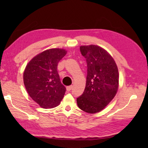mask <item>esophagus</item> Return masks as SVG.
Segmentation results:
<instances>
[{
    "instance_id": "obj_1",
    "label": "esophagus",
    "mask_w": 148,
    "mask_h": 148,
    "mask_svg": "<svg viewBox=\"0 0 148 148\" xmlns=\"http://www.w3.org/2000/svg\"><path fill=\"white\" fill-rule=\"evenodd\" d=\"M72 89V86H69L66 87V90L67 91H70Z\"/></svg>"
}]
</instances>
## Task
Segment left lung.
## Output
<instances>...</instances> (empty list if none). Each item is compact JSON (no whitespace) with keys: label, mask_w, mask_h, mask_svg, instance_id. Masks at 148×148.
Returning <instances> with one entry per match:
<instances>
[{"label":"left lung","mask_w":148,"mask_h":148,"mask_svg":"<svg viewBox=\"0 0 148 148\" xmlns=\"http://www.w3.org/2000/svg\"><path fill=\"white\" fill-rule=\"evenodd\" d=\"M80 52L86 60L87 73L83 94L77 106L89 114L101 111L114 99L119 86V72L112 56L102 47L82 46Z\"/></svg>","instance_id":"1"}]
</instances>
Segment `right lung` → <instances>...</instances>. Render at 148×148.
Segmentation results:
<instances>
[{
  "mask_svg": "<svg viewBox=\"0 0 148 148\" xmlns=\"http://www.w3.org/2000/svg\"><path fill=\"white\" fill-rule=\"evenodd\" d=\"M66 54L62 49H47L34 57L27 65L23 81L29 96L44 108L58 106L66 87L57 72L59 62Z\"/></svg>",
  "mask_w": 148,
  "mask_h": 148,
  "instance_id": "right-lung-1",
  "label": "right lung"
}]
</instances>
